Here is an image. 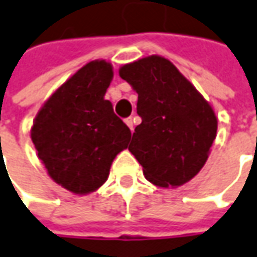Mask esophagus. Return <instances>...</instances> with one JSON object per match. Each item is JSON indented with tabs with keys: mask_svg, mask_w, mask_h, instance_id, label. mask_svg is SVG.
I'll use <instances>...</instances> for the list:
<instances>
[{
	"mask_svg": "<svg viewBox=\"0 0 257 257\" xmlns=\"http://www.w3.org/2000/svg\"><path fill=\"white\" fill-rule=\"evenodd\" d=\"M125 123L128 125V128L131 129V131H134V119H132V118H128V119H125Z\"/></svg>",
	"mask_w": 257,
	"mask_h": 257,
	"instance_id": "obj_1",
	"label": "esophagus"
}]
</instances>
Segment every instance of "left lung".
<instances>
[{"label":"left lung","mask_w":257,"mask_h":257,"mask_svg":"<svg viewBox=\"0 0 257 257\" xmlns=\"http://www.w3.org/2000/svg\"><path fill=\"white\" fill-rule=\"evenodd\" d=\"M119 76L138 93V115L129 152L159 188H178L208 161L217 118L202 93L172 62L151 55L125 64Z\"/></svg>","instance_id":"8db88e82"}]
</instances>
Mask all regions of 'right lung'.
Listing matches in <instances>:
<instances>
[{"instance_id": "right-lung-1", "label": "right lung", "mask_w": 257, "mask_h": 257, "mask_svg": "<svg viewBox=\"0 0 257 257\" xmlns=\"http://www.w3.org/2000/svg\"><path fill=\"white\" fill-rule=\"evenodd\" d=\"M113 78L111 62L95 59L69 76L41 106L32 144L51 179L75 195L99 189L131 131L105 99Z\"/></svg>"}]
</instances>
